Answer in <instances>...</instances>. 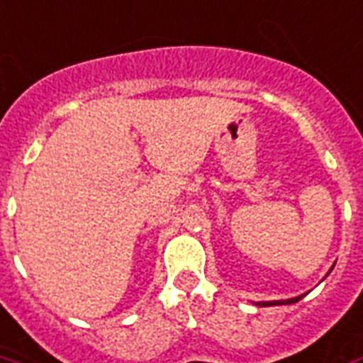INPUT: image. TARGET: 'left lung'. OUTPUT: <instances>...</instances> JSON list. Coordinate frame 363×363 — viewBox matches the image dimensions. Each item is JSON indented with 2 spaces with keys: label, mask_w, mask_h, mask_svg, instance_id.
<instances>
[{
  "label": "left lung",
  "mask_w": 363,
  "mask_h": 363,
  "mask_svg": "<svg viewBox=\"0 0 363 363\" xmlns=\"http://www.w3.org/2000/svg\"><path fill=\"white\" fill-rule=\"evenodd\" d=\"M333 267H335V265H333ZM333 267H331V269H333ZM331 269H329V273H331ZM329 273H327V275H329ZM306 294H308V292H306ZM302 296H304V294H300V296H296V298H289V300H271V302H257L256 306H259V308H267V306L294 304V302H298V300H302Z\"/></svg>",
  "instance_id": "8db88e82"
}]
</instances>
